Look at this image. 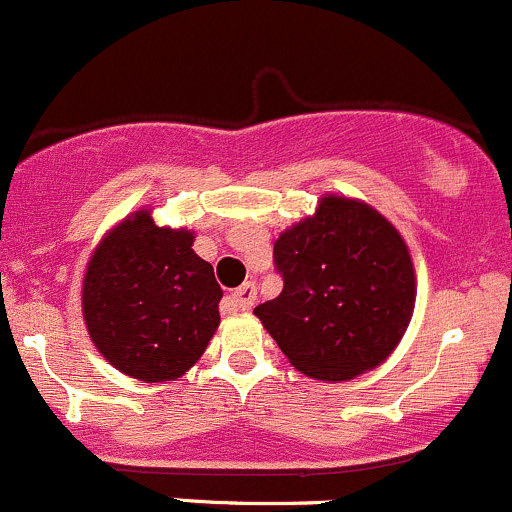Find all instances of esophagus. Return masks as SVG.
I'll use <instances>...</instances> for the list:
<instances>
[{
  "label": "esophagus",
  "mask_w": 512,
  "mask_h": 512,
  "mask_svg": "<svg viewBox=\"0 0 512 512\" xmlns=\"http://www.w3.org/2000/svg\"><path fill=\"white\" fill-rule=\"evenodd\" d=\"M254 303H256V286L251 281H246L244 286H239L229 298H226L229 311H249Z\"/></svg>",
  "instance_id": "esophagus-1"
}]
</instances>
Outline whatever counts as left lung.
<instances>
[{"label":"left lung","mask_w":512,"mask_h":512,"mask_svg":"<svg viewBox=\"0 0 512 512\" xmlns=\"http://www.w3.org/2000/svg\"><path fill=\"white\" fill-rule=\"evenodd\" d=\"M283 291L254 313L283 356L318 381L381 366L411 323L416 271L396 226L358 199L326 194L273 244Z\"/></svg>","instance_id":"8db88e82"}]
</instances>
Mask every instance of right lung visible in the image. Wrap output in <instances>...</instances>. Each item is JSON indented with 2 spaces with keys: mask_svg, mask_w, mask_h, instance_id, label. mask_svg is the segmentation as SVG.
Listing matches in <instances>:
<instances>
[{
  "mask_svg": "<svg viewBox=\"0 0 512 512\" xmlns=\"http://www.w3.org/2000/svg\"><path fill=\"white\" fill-rule=\"evenodd\" d=\"M194 231L156 226L134 211L101 239L86 263L82 311L101 356L144 383L176 381L219 328L224 296Z\"/></svg>",
  "mask_w": 512,
  "mask_h": 512,
  "instance_id": "right-lung-1",
  "label": "right lung"
}]
</instances>
